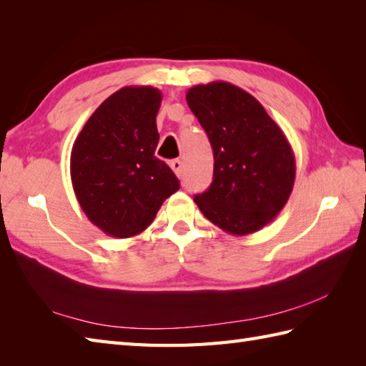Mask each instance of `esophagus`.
<instances>
[{"instance_id": "34e87169", "label": "esophagus", "mask_w": 366, "mask_h": 366, "mask_svg": "<svg viewBox=\"0 0 366 366\" xmlns=\"http://www.w3.org/2000/svg\"><path fill=\"white\" fill-rule=\"evenodd\" d=\"M169 167H171V169L174 171V174H176L177 177L182 176V162H181V160H179V159L173 160V162L169 163Z\"/></svg>"}]
</instances>
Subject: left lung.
Segmentation results:
<instances>
[{"instance_id":"8db88e82","label":"left lung","mask_w":366,"mask_h":366,"mask_svg":"<svg viewBox=\"0 0 366 366\" xmlns=\"http://www.w3.org/2000/svg\"><path fill=\"white\" fill-rule=\"evenodd\" d=\"M185 99L214 151V181L195 195L197 206L228 234L259 231L292 192L295 159L290 142L258 100L234 84H197Z\"/></svg>"}]
</instances>
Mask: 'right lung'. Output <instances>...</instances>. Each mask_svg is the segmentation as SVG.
Returning a JSON list of instances; mask_svg holds the SVG:
<instances>
[{
    "label": "right lung",
    "instance_id": "add662e5",
    "mask_svg": "<svg viewBox=\"0 0 366 366\" xmlns=\"http://www.w3.org/2000/svg\"><path fill=\"white\" fill-rule=\"evenodd\" d=\"M160 104L157 88H121L91 114L72 146L75 197L89 222L108 236L143 232L163 201L179 190L173 171L154 155Z\"/></svg>",
    "mask_w": 366,
    "mask_h": 366
}]
</instances>
